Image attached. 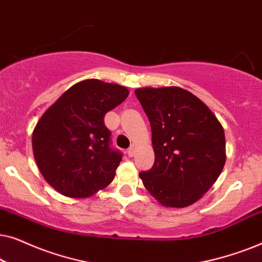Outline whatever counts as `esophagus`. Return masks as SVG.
Wrapping results in <instances>:
<instances>
[{
	"label": "esophagus",
	"instance_id": "1",
	"mask_svg": "<svg viewBox=\"0 0 262 262\" xmlns=\"http://www.w3.org/2000/svg\"><path fill=\"white\" fill-rule=\"evenodd\" d=\"M135 152H136V146L135 145H131L130 148L127 149V155L130 156V157H132V156H135Z\"/></svg>",
	"mask_w": 262,
	"mask_h": 262
}]
</instances>
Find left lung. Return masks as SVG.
<instances>
[{
	"label": "left lung",
	"mask_w": 262,
	"mask_h": 262,
	"mask_svg": "<svg viewBox=\"0 0 262 262\" xmlns=\"http://www.w3.org/2000/svg\"><path fill=\"white\" fill-rule=\"evenodd\" d=\"M135 94L150 121L155 151L151 169L139 173L143 185L164 206L191 205L223 169V127L202 100L182 88H139Z\"/></svg>",
	"instance_id": "8db88e82"
}]
</instances>
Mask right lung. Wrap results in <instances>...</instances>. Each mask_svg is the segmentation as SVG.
<instances>
[{
    "label": "right lung",
    "mask_w": 262,
    "mask_h": 262,
    "mask_svg": "<svg viewBox=\"0 0 262 262\" xmlns=\"http://www.w3.org/2000/svg\"><path fill=\"white\" fill-rule=\"evenodd\" d=\"M127 95L123 85L81 81L42 114L32 137L34 159L60 194L87 198L112 182L123 154L111 146L103 118Z\"/></svg>",
    "instance_id": "right-lung-1"
}]
</instances>
